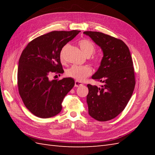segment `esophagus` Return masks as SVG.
<instances>
[{
    "label": "esophagus",
    "instance_id": "esophagus-1",
    "mask_svg": "<svg viewBox=\"0 0 155 155\" xmlns=\"http://www.w3.org/2000/svg\"><path fill=\"white\" fill-rule=\"evenodd\" d=\"M81 85H83V83H81L79 81H76L75 83H74V87H81Z\"/></svg>",
    "mask_w": 155,
    "mask_h": 155
}]
</instances>
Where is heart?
Listing matches in <instances>:
<instances>
[{
    "mask_svg": "<svg viewBox=\"0 0 155 155\" xmlns=\"http://www.w3.org/2000/svg\"><path fill=\"white\" fill-rule=\"evenodd\" d=\"M78 45L81 49L82 52L87 56V57H90L93 54L96 50L95 45L93 42L87 40V39H83L78 42ZM64 47L62 49L60 53V58L61 61L64 60V52L65 50ZM94 64H99V61L97 58L94 60ZM92 74V69L91 67L88 66H78V65H72L69 68H68L66 71V74L68 77L73 78L74 79L77 81H83L85 78L88 77Z\"/></svg>",
    "mask_w": 155,
    "mask_h": 155,
    "instance_id": "b5f03b06",
    "label": "heart"
}]
</instances>
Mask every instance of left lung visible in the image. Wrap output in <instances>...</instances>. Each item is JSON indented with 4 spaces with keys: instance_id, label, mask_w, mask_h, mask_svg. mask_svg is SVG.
Masks as SVG:
<instances>
[{
    "instance_id": "1",
    "label": "left lung",
    "mask_w": 155,
    "mask_h": 155,
    "mask_svg": "<svg viewBox=\"0 0 155 155\" xmlns=\"http://www.w3.org/2000/svg\"><path fill=\"white\" fill-rule=\"evenodd\" d=\"M103 53L101 64L92 78L103 83L101 87L88 84V114L98 121L117 117L132 96L135 78L133 62L127 45L100 32L84 31Z\"/></svg>"
}]
</instances>
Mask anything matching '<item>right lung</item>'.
I'll list each match as a JSON object with an SVG mask.
<instances>
[{"instance_id":"add662e5","label":"right lung","mask_w":155,"mask_h":155,"mask_svg":"<svg viewBox=\"0 0 155 155\" xmlns=\"http://www.w3.org/2000/svg\"><path fill=\"white\" fill-rule=\"evenodd\" d=\"M81 31H52L35 38L23 50L18 61V92L25 107L42 118L61 113L62 102L74 85L72 78L49 80L52 72H64L60 53Z\"/></svg>"}]
</instances>
